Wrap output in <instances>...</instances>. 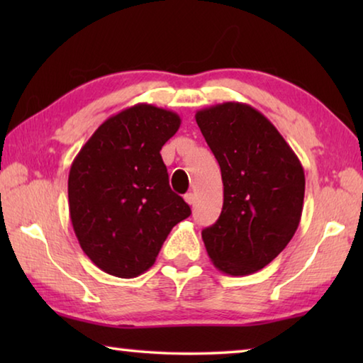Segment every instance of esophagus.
Masks as SVG:
<instances>
[{"mask_svg": "<svg viewBox=\"0 0 363 363\" xmlns=\"http://www.w3.org/2000/svg\"><path fill=\"white\" fill-rule=\"evenodd\" d=\"M184 200H186L189 205H194L195 203V195L192 192H189V194L184 195Z\"/></svg>", "mask_w": 363, "mask_h": 363, "instance_id": "34e87169", "label": "esophagus"}]
</instances>
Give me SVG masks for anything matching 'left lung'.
<instances>
[{"instance_id":"left-lung-1","label":"left lung","mask_w":363,"mask_h":363,"mask_svg":"<svg viewBox=\"0 0 363 363\" xmlns=\"http://www.w3.org/2000/svg\"><path fill=\"white\" fill-rule=\"evenodd\" d=\"M224 184L219 219L201 230L214 267L233 277L275 259L296 232L304 169L284 136L248 104L223 102L195 113Z\"/></svg>"}]
</instances>
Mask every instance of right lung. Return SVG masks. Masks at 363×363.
<instances>
[{
	"label": "right lung",
	"mask_w": 363,
	"mask_h": 363,
	"mask_svg": "<svg viewBox=\"0 0 363 363\" xmlns=\"http://www.w3.org/2000/svg\"><path fill=\"white\" fill-rule=\"evenodd\" d=\"M179 126L171 110L136 104L104 121L73 160L72 225L104 272L120 279L144 274L171 229L192 213L171 190L160 155Z\"/></svg>",
	"instance_id": "right-lung-1"
}]
</instances>
